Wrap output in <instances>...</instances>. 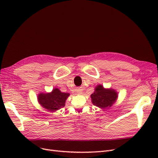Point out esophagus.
Here are the masks:
<instances>
[{"mask_svg":"<svg viewBox=\"0 0 158 158\" xmlns=\"http://www.w3.org/2000/svg\"><path fill=\"white\" fill-rule=\"evenodd\" d=\"M77 94H79V95H81V94H82V92H78V93H77Z\"/></svg>","mask_w":158,"mask_h":158,"instance_id":"obj_1","label":"esophagus"}]
</instances>
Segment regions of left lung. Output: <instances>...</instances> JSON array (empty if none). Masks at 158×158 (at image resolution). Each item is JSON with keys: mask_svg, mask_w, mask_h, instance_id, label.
Masks as SVG:
<instances>
[{"mask_svg": "<svg viewBox=\"0 0 158 158\" xmlns=\"http://www.w3.org/2000/svg\"><path fill=\"white\" fill-rule=\"evenodd\" d=\"M90 96L93 104L101 109H109L117 101L118 97L115 89L105 88L102 85H98Z\"/></svg>", "mask_w": 158, "mask_h": 158, "instance_id": "1", "label": "left lung"}]
</instances>
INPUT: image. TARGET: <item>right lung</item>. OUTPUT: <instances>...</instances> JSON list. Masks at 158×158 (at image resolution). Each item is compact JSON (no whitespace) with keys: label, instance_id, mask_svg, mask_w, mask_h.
<instances>
[{"label":"right lung","instance_id":"1","mask_svg":"<svg viewBox=\"0 0 158 158\" xmlns=\"http://www.w3.org/2000/svg\"><path fill=\"white\" fill-rule=\"evenodd\" d=\"M70 96L69 93H63L58 88H54L50 93H40L38 101L41 107L51 112H54L64 107L66 100Z\"/></svg>","mask_w":158,"mask_h":158}]
</instances>
